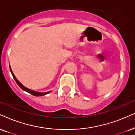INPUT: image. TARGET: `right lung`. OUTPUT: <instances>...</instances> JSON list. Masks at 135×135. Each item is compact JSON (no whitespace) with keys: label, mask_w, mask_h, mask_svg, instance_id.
Segmentation results:
<instances>
[{"label":"right lung","mask_w":135,"mask_h":135,"mask_svg":"<svg viewBox=\"0 0 135 135\" xmlns=\"http://www.w3.org/2000/svg\"><path fill=\"white\" fill-rule=\"evenodd\" d=\"M10 70H11V73H12V76H13V78H14V80H15V81H16V83H17V85H18V86H19L21 88L22 90H24V91H25L28 92V93H30V94L32 95H33V96H35V97H40V96H43V95H47V94H48V93H50V92L52 91H48V92H45V93H40V92L35 91H33V90H30V89H28V88H26V87H25V86H23V85H22V83H20L19 82V81H18V80L17 79L16 77H15L14 75H13V72H12V70H11V66H10Z\"/></svg>","instance_id":"right-lung-1"}]
</instances>
